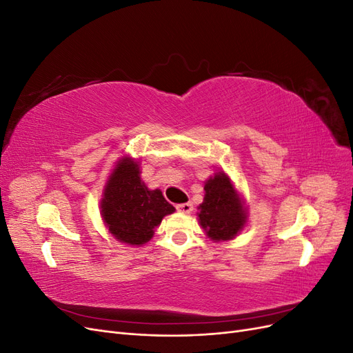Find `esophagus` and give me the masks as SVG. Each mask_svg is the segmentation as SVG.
<instances>
[{
    "instance_id": "34e87169",
    "label": "esophagus",
    "mask_w": 353,
    "mask_h": 353,
    "mask_svg": "<svg viewBox=\"0 0 353 353\" xmlns=\"http://www.w3.org/2000/svg\"><path fill=\"white\" fill-rule=\"evenodd\" d=\"M176 209L181 212V213H185V215H188V213L193 212V205L191 203H183V205H178Z\"/></svg>"
}]
</instances>
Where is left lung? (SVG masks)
Wrapping results in <instances>:
<instances>
[{"label":"left lung","mask_w":353,"mask_h":353,"mask_svg":"<svg viewBox=\"0 0 353 353\" xmlns=\"http://www.w3.org/2000/svg\"><path fill=\"white\" fill-rule=\"evenodd\" d=\"M197 209L200 227L213 243L234 240L249 219L243 194L223 170L206 181L205 197Z\"/></svg>","instance_id":"left-lung-1"}]
</instances>
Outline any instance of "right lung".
<instances>
[{
	"instance_id": "right-lung-1",
	"label": "right lung",
	"mask_w": 353,
	"mask_h": 353,
	"mask_svg": "<svg viewBox=\"0 0 353 353\" xmlns=\"http://www.w3.org/2000/svg\"><path fill=\"white\" fill-rule=\"evenodd\" d=\"M175 208L159 188L150 190L141 179L137 159L122 156L105 181L100 200V215L110 236L119 243L143 245L154 236L160 222Z\"/></svg>"
}]
</instances>
